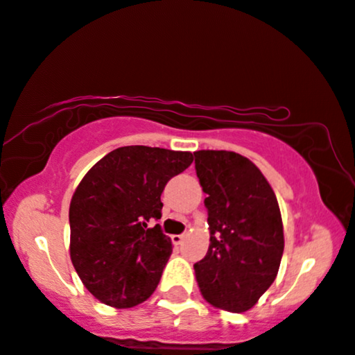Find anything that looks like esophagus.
Wrapping results in <instances>:
<instances>
[{
	"mask_svg": "<svg viewBox=\"0 0 355 355\" xmlns=\"http://www.w3.org/2000/svg\"><path fill=\"white\" fill-rule=\"evenodd\" d=\"M183 239H184V234H173L172 236L173 244H182Z\"/></svg>",
	"mask_w": 355,
	"mask_h": 355,
	"instance_id": "esophagus-1",
	"label": "esophagus"
}]
</instances>
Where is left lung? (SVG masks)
<instances>
[{
  "mask_svg": "<svg viewBox=\"0 0 355 355\" xmlns=\"http://www.w3.org/2000/svg\"><path fill=\"white\" fill-rule=\"evenodd\" d=\"M194 157L211 228L206 257L194 263L199 291L214 307L246 312L275 282L282 262L277 196L256 164L241 154L202 149Z\"/></svg>",
  "mask_w": 355,
  "mask_h": 355,
  "instance_id": "left-lung-1",
  "label": "left lung"
}]
</instances>
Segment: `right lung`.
I'll use <instances>...</instances> for the list:
<instances>
[{"label":"right lung","mask_w":355,"mask_h":355,"mask_svg":"<svg viewBox=\"0 0 355 355\" xmlns=\"http://www.w3.org/2000/svg\"><path fill=\"white\" fill-rule=\"evenodd\" d=\"M191 162L189 151L123 146L85 173L69 207V252L98 301L130 309L157 288L172 241L148 225L162 216L164 187Z\"/></svg>","instance_id":"add662e5"}]
</instances>
